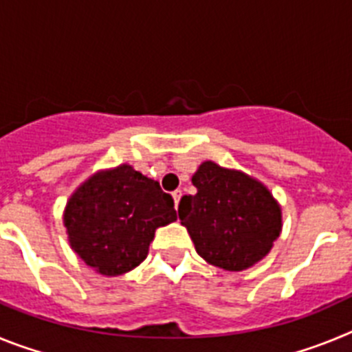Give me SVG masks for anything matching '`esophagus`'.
<instances>
[{
    "label": "esophagus",
    "instance_id": "esophagus-1",
    "mask_svg": "<svg viewBox=\"0 0 352 352\" xmlns=\"http://www.w3.org/2000/svg\"><path fill=\"white\" fill-rule=\"evenodd\" d=\"M173 199H174V204L178 206L179 199H182V190H174V192H173Z\"/></svg>",
    "mask_w": 352,
    "mask_h": 352
}]
</instances>
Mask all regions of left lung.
Listing matches in <instances>:
<instances>
[{
    "label": "left lung",
    "instance_id": "left-lung-1",
    "mask_svg": "<svg viewBox=\"0 0 352 352\" xmlns=\"http://www.w3.org/2000/svg\"><path fill=\"white\" fill-rule=\"evenodd\" d=\"M192 183L197 194L183 195L178 217L199 256L226 272H243L268 256L282 232V208L268 186L211 160Z\"/></svg>",
    "mask_w": 352,
    "mask_h": 352
}]
</instances>
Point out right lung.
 Returning a JSON list of instances; mask_svg holds the SVG:
<instances>
[{"instance_id": "1", "label": "right lung", "mask_w": 352, "mask_h": 352, "mask_svg": "<svg viewBox=\"0 0 352 352\" xmlns=\"http://www.w3.org/2000/svg\"><path fill=\"white\" fill-rule=\"evenodd\" d=\"M174 220L173 197L129 164L91 174L63 211L72 250L104 276L138 268L155 231Z\"/></svg>"}]
</instances>
